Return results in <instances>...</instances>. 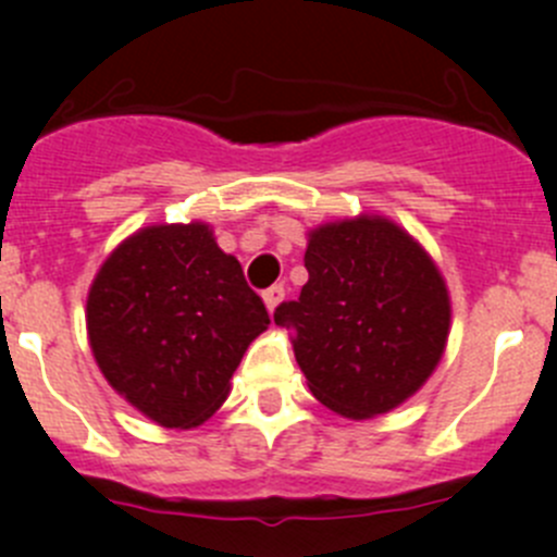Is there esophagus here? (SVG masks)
Segmentation results:
<instances>
[{
	"instance_id": "1",
	"label": "esophagus",
	"mask_w": 557,
	"mask_h": 557,
	"mask_svg": "<svg viewBox=\"0 0 557 557\" xmlns=\"http://www.w3.org/2000/svg\"><path fill=\"white\" fill-rule=\"evenodd\" d=\"M261 296H263V305H267V310H269V312H274V310H277L280 301H283L285 288H283V285H272V288L263 290Z\"/></svg>"
}]
</instances>
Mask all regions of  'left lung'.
I'll return each instance as SVG.
<instances>
[{
	"instance_id": "obj_1",
	"label": "left lung",
	"mask_w": 557,
	"mask_h": 557,
	"mask_svg": "<svg viewBox=\"0 0 557 557\" xmlns=\"http://www.w3.org/2000/svg\"><path fill=\"white\" fill-rule=\"evenodd\" d=\"M310 280L274 323L290 329L312 396L336 414L369 420L401 407L445 356L450 290L434 258L396 221L374 212L307 232Z\"/></svg>"
}]
</instances>
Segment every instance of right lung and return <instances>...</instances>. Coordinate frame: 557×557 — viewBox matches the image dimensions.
Returning <instances> with one entry per match:
<instances>
[{
	"label": "right lung",
	"instance_id": "obj_1",
	"mask_svg": "<svg viewBox=\"0 0 557 557\" xmlns=\"http://www.w3.org/2000/svg\"><path fill=\"white\" fill-rule=\"evenodd\" d=\"M86 329L112 391L183 431L221 409L269 312L210 223H156L104 258L88 288Z\"/></svg>",
	"mask_w": 557,
	"mask_h": 557
}]
</instances>
